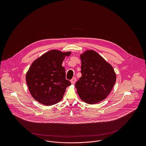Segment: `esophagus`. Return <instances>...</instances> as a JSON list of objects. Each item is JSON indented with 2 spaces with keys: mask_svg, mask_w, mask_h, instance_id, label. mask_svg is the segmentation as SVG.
Here are the masks:
<instances>
[{
  "mask_svg": "<svg viewBox=\"0 0 146 146\" xmlns=\"http://www.w3.org/2000/svg\"><path fill=\"white\" fill-rule=\"evenodd\" d=\"M76 82V77H73L71 80H70V82L72 84H74Z\"/></svg>",
  "mask_w": 146,
  "mask_h": 146,
  "instance_id": "obj_1",
  "label": "esophagus"
}]
</instances>
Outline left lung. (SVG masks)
I'll list each match as a JSON object with an SVG mask.
<instances>
[{
	"mask_svg": "<svg viewBox=\"0 0 146 146\" xmlns=\"http://www.w3.org/2000/svg\"><path fill=\"white\" fill-rule=\"evenodd\" d=\"M82 76L75 86L80 98L89 104L104 100L110 94L116 82L112 66L94 50L81 55Z\"/></svg>",
	"mask_w": 146,
	"mask_h": 146,
	"instance_id": "obj_1",
	"label": "left lung"
}]
</instances>
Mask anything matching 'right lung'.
Masks as SVG:
<instances>
[{"label": "right lung", "instance_id": "1", "mask_svg": "<svg viewBox=\"0 0 146 146\" xmlns=\"http://www.w3.org/2000/svg\"><path fill=\"white\" fill-rule=\"evenodd\" d=\"M70 54V52L50 50L31 64L26 74V83L31 94L38 102L50 106L62 99L71 83L66 78L62 63L65 56Z\"/></svg>", "mask_w": 146, "mask_h": 146}]
</instances>
